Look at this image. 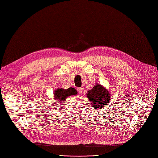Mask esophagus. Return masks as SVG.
Wrapping results in <instances>:
<instances>
[{
    "label": "esophagus",
    "instance_id": "34e87169",
    "mask_svg": "<svg viewBox=\"0 0 158 158\" xmlns=\"http://www.w3.org/2000/svg\"><path fill=\"white\" fill-rule=\"evenodd\" d=\"M77 92H78L79 94H80V95L82 94V88L81 87L77 88Z\"/></svg>",
    "mask_w": 158,
    "mask_h": 158
}]
</instances>
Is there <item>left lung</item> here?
Listing matches in <instances>:
<instances>
[{"label": "left lung", "instance_id": "1", "mask_svg": "<svg viewBox=\"0 0 158 158\" xmlns=\"http://www.w3.org/2000/svg\"><path fill=\"white\" fill-rule=\"evenodd\" d=\"M87 97L91 101L93 107L97 110L104 108L111 100L108 91L101 85H96L92 89H89Z\"/></svg>", "mask_w": 158, "mask_h": 158}]
</instances>
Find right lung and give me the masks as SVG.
I'll return each instance as SVG.
<instances>
[{
	"instance_id": "add662e5",
	"label": "right lung",
	"mask_w": 158,
	"mask_h": 158,
	"mask_svg": "<svg viewBox=\"0 0 158 158\" xmlns=\"http://www.w3.org/2000/svg\"><path fill=\"white\" fill-rule=\"evenodd\" d=\"M77 94L76 89L73 88H69L66 89L58 88L54 92V98L56 100V102H60L64 101L66 97L70 95H75Z\"/></svg>"
}]
</instances>
